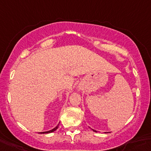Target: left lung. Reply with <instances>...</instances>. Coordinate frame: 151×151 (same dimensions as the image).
Returning a JSON list of instances; mask_svg holds the SVG:
<instances>
[{
  "label": "left lung",
  "mask_w": 151,
  "mask_h": 151,
  "mask_svg": "<svg viewBox=\"0 0 151 151\" xmlns=\"http://www.w3.org/2000/svg\"><path fill=\"white\" fill-rule=\"evenodd\" d=\"M93 131H94V132H97V131L95 130V129H93Z\"/></svg>",
  "instance_id": "1"
}]
</instances>
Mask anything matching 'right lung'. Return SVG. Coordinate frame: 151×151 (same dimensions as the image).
Wrapping results in <instances>:
<instances>
[{
  "instance_id": "add662e5",
  "label": "right lung",
  "mask_w": 151,
  "mask_h": 151,
  "mask_svg": "<svg viewBox=\"0 0 151 151\" xmlns=\"http://www.w3.org/2000/svg\"><path fill=\"white\" fill-rule=\"evenodd\" d=\"M59 127V125H57V126L55 128H53V129H51V130H49V131H46V132H42V133H52V132H54L55 130H56V129H57V128Z\"/></svg>"
}]
</instances>
